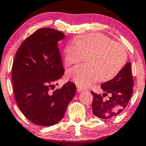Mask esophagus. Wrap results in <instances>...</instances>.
Wrapping results in <instances>:
<instances>
[{"label": "esophagus", "instance_id": "34e87169", "mask_svg": "<svg viewBox=\"0 0 146 146\" xmlns=\"http://www.w3.org/2000/svg\"><path fill=\"white\" fill-rule=\"evenodd\" d=\"M84 90L82 88H81L80 86H77V91H78V92H83Z\"/></svg>", "mask_w": 146, "mask_h": 146}]
</instances>
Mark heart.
Masks as SVG:
<instances>
[{
  "label": "heart",
  "instance_id": "heart-1",
  "mask_svg": "<svg viewBox=\"0 0 146 146\" xmlns=\"http://www.w3.org/2000/svg\"><path fill=\"white\" fill-rule=\"evenodd\" d=\"M66 66L84 60L68 71V78L82 88L101 80L110 81L120 73L127 59L122 45L101 33L82 35L64 48Z\"/></svg>",
  "mask_w": 146,
  "mask_h": 146
}]
</instances>
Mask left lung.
Returning <instances> with one entry per match:
<instances>
[{"instance_id": "obj_1", "label": "left lung", "mask_w": 146, "mask_h": 146, "mask_svg": "<svg viewBox=\"0 0 146 146\" xmlns=\"http://www.w3.org/2000/svg\"><path fill=\"white\" fill-rule=\"evenodd\" d=\"M133 86L131 64L127 62L115 78L101 86L105 92L103 96L91 92L93 95V114L102 119H111L120 115L131 99ZM108 94H110L109 99L103 100L102 97Z\"/></svg>"}]
</instances>
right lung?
<instances>
[{
    "mask_svg": "<svg viewBox=\"0 0 146 146\" xmlns=\"http://www.w3.org/2000/svg\"><path fill=\"white\" fill-rule=\"evenodd\" d=\"M64 37L55 29H38L22 42L14 58L11 80L15 101L24 116L36 125L58 123L76 93L71 82L52 90L64 73L58 47Z\"/></svg>",
    "mask_w": 146,
    "mask_h": 146,
    "instance_id": "add662e5",
    "label": "right lung"
}]
</instances>
